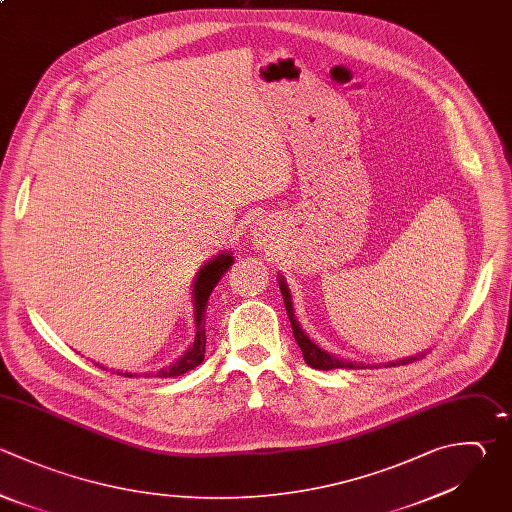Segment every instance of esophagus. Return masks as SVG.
<instances>
[{
	"label": "esophagus",
	"mask_w": 512,
	"mask_h": 512,
	"mask_svg": "<svg viewBox=\"0 0 512 512\" xmlns=\"http://www.w3.org/2000/svg\"><path fill=\"white\" fill-rule=\"evenodd\" d=\"M252 240H254V246L258 248H266L272 240H274V234H276V226H274V220L270 216H258L252 224Z\"/></svg>",
	"instance_id": "esophagus-1"
}]
</instances>
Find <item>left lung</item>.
I'll return each instance as SVG.
<instances>
[{"label": "left lung", "instance_id": "8db88e82", "mask_svg": "<svg viewBox=\"0 0 512 512\" xmlns=\"http://www.w3.org/2000/svg\"><path fill=\"white\" fill-rule=\"evenodd\" d=\"M278 286H280V292H282V298H284V306H286V314L290 318V324H292V332H294V338L302 350V356H304V362L312 368H318V370H334V368H352V370H360V368H378L376 364H366V362H356V360H348V358H340V356H334L330 354L328 350L320 348L300 326V322L296 320V314H294V306H292V296H290V290H288V284L284 280V276L280 274L278 276ZM422 354H414V356H408V358H400V360H392V362H382L380 366H398V364H408V362H414L418 360Z\"/></svg>", "mask_w": 512, "mask_h": 512}]
</instances>
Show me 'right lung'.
Masks as SVG:
<instances>
[{"label": "right lung", "mask_w": 512, "mask_h": 512, "mask_svg": "<svg viewBox=\"0 0 512 512\" xmlns=\"http://www.w3.org/2000/svg\"><path fill=\"white\" fill-rule=\"evenodd\" d=\"M234 256L232 252L224 250L218 256L210 258L196 274L194 282H192V304H194V342L190 344V348L170 366L160 368L158 372H146L144 376H160V378H170V376H180L192 368H196L202 360H204V352H206V330H204V316H206V306H208V298L212 294V290L216 288V284L220 282V278L224 276V272L232 266ZM104 368V366H100ZM122 376H136L132 372H118Z\"/></svg>", "instance_id": "add662e5"}]
</instances>
